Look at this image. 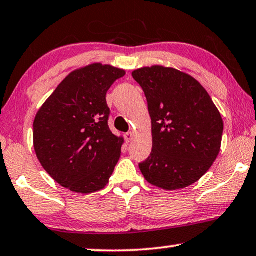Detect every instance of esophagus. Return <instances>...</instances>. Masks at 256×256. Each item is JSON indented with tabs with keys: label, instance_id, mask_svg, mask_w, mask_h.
Listing matches in <instances>:
<instances>
[{
	"label": "esophagus",
	"instance_id": "esophagus-1",
	"mask_svg": "<svg viewBox=\"0 0 256 256\" xmlns=\"http://www.w3.org/2000/svg\"><path fill=\"white\" fill-rule=\"evenodd\" d=\"M125 140H126V142H131V141L133 140V136H134V133L133 132H128L125 133Z\"/></svg>",
	"mask_w": 256,
	"mask_h": 256
}]
</instances>
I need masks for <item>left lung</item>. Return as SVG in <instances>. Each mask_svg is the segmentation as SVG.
<instances>
[{"label": "left lung", "mask_w": 256, "mask_h": 256, "mask_svg": "<svg viewBox=\"0 0 256 256\" xmlns=\"http://www.w3.org/2000/svg\"><path fill=\"white\" fill-rule=\"evenodd\" d=\"M133 78L146 95L152 150L139 168L150 184L185 188L210 169L220 150L222 116L204 86L186 72L152 66Z\"/></svg>", "instance_id": "obj_1"}]
</instances>
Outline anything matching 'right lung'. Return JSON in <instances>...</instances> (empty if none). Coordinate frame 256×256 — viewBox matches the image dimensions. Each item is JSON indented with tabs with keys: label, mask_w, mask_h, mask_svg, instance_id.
Returning a JSON list of instances; mask_svg holds the SVG:
<instances>
[{
	"label": "right lung",
	"mask_w": 256,
	"mask_h": 256,
	"mask_svg": "<svg viewBox=\"0 0 256 256\" xmlns=\"http://www.w3.org/2000/svg\"><path fill=\"white\" fill-rule=\"evenodd\" d=\"M125 70L93 63L68 74L41 106L33 146L44 169L60 186L90 194L109 182L124 144L110 131L106 95Z\"/></svg>",
	"instance_id": "right-lung-1"
}]
</instances>
